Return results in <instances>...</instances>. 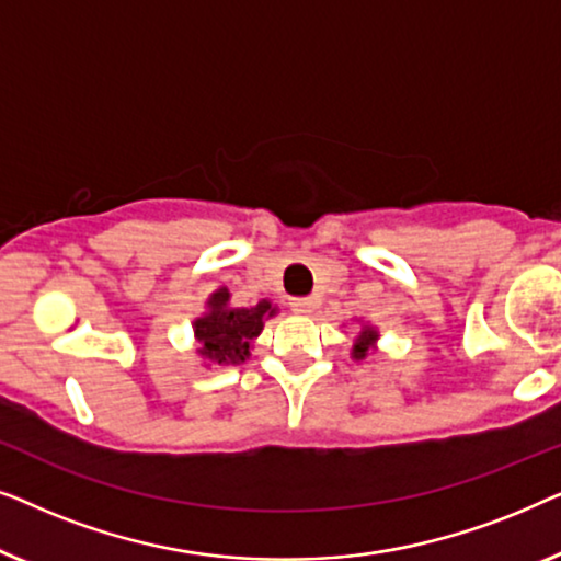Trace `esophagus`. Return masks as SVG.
Instances as JSON below:
<instances>
[{
    "mask_svg": "<svg viewBox=\"0 0 561 561\" xmlns=\"http://www.w3.org/2000/svg\"><path fill=\"white\" fill-rule=\"evenodd\" d=\"M313 306H317V301H313L311 296H296V298H290V311L301 313V317H309V313L313 311Z\"/></svg>",
    "mask_w": 561,
    "mask_h": 561,
    "instance_id": "34e87169",
    "label": "esophagus"
}]
</instances>
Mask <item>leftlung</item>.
Returning <instances> with one entry per match:
<instances>
[{
    "label": "left lung",
    "mask_w": 561,
    "mask_h": 561,
    "mask_svg": "<svg viewBox=\"0 0 561 561\" xmlns=\"http://www.w3.org/2000/svg\"><path fill=\"white\" fill-rule=\"evenodd\" d=\"M373 340H378V334H375L373 329L367 327L365 332L359 334V340H357V344H355V350H352V355H355L357 359H359V357H365V355H367V347H370V342H373Z\"/></svg>",
    "instance_id": "obj_1"
}]
</instances>
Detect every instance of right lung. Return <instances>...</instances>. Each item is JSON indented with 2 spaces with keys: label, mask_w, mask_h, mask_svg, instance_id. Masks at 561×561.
<instances>
[{
  "label": "right lung",
  "mask_w": 561,
  "mask_h": 561,
  "mask_svg": "<svg viewBox=\"0 0 561 561\" xmlns=\"http://www.w3.org/2000/svg\"><path fill=\"white\" fill-rule=\"evenodd\" d=\"M271 301H260L250 309H232L229 290L219 288L209 298V313L196 319L198 355L219 365H240L250 355V344L263 332L265 317H273Z\"/></svg>",
  "instance_id": "right-lung-1"
}]
</instances>
